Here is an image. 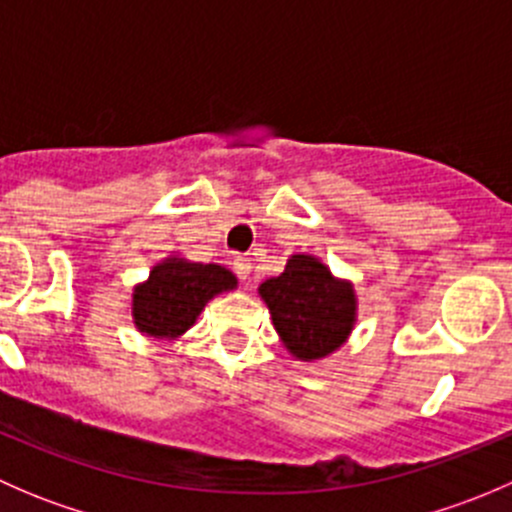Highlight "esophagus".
Listing matches in <instances>:
<instances>
[{"mask_svg": "<svg viewBox=\"0 0 512 512\" xmlns=\"http://www.w3.org/2000/svg\"><path fill=\"white\" fill-rule=\"evenodd\" d=\"M232 270H235V275L240 277V280H247L252 272V262L247 260V257H235V260H232Z\"/></svg>", "mask_w": 512, "mask_h": 512, "instance_id": "obj_1", "label": "esophagus"}]
</instances>
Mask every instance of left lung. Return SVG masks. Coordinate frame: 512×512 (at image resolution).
I'll return each mask as SVG.
<instances>
[{
  "label": "left lung",
  "instance_id": "obj_1",
  "mask_svg": "<svg viewBox=\"0 0 512 512\" xmlns=\"http://www.w3.org/2000/svg\"><path fill=\"white\" fill-rule=\"evenodd\" d=\"M260 294L285 347L302 361L332 354L352 332V287L334 280L317 257L294 255L280 277L262 282Z\"/></svg>",
  "mask_w": 512,
  "mask_h": 512
}]
</instances>
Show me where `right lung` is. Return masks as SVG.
Wrapping results in <instances>:
<instances>
[{
  "label": "right lung",
  "instance_id": "1",
  "mask_svg": "<svg viewBox=\"0 0 512 512\" xmlns=\"http://www.w3.org/2000/svg\"><path fill=\"white\" fill-rule=\"evenodd\" d=\"M237 285L220 265L168 260L153 267L146 285L133 292V319L148 337L173 339L193 327L208 299Z\"/></svg>",
  "mask_w": 512,
  "mask_h": 512
}]
</instances>
